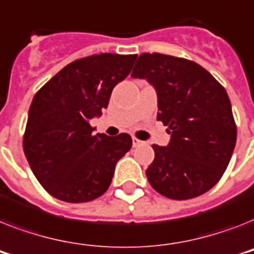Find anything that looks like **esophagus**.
<instances>
[{
    "mask_svg": "<svg viewBox=\"0 0 254 254\" xmlns=\"http://www.w3.org/2000/svg\"><path fill=\"white\" fill-rule=\"evenodd\" d=\"M131 141H133V147H138V146L143 145V141H139V139H137V138L133 137V139H131Z\"/></svg>",
    "mask_w": 254,
    "mask_h": 254,
    "instance_id": "1",
    "label": "esophagus"
}]
</instances>
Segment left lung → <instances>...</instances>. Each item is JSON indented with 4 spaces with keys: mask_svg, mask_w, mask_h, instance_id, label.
Listing matches in <instances>:
<instances>
[{
    "mask_svg": "<svg viewBox=\"0 0 254 254\" xmlns=\"http://www.w3.org/2000/svg\"><path fill=\"white\" fill-rule=\"evenodd\" d=\"M131 78L146 79L158 96V120L171 139L152 145L155 159L148 183L164 197H198L219 181L236 143V125L227 92L198 64L174 56L143 53Z\"/></svg>",
    "mask_w": 254,
    "mask_h": 254,
    "instance_id": "1",
    "label": "left lung"
}]
</instances>
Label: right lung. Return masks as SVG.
<instances>
[{
    "label": "right lung",
    "mask_w": 254,
    "mask_h": 254,
    "mask_svg": "<svg viewBox=\"0 0 254 254\" xmlns=\"http://www.w3.org/2000/svg\"><path fill=\"white\" fill-rule=\"evenodd\" d=\"M137 55L100 53L77 60L47 82L32 99L23 150L35 177L49 194L79 203L98 198L111 185L131 137L94 134L113 87L130 73Z\"/></svg>",
    "instance_id": "1"
}]
</instances>
